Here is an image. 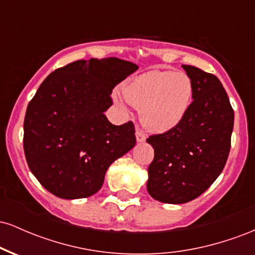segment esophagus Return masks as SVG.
I'll list each match as a JSON object with an SVG mask.
<instances>
[{
  "label": "esophagus",
  "mask_w": 255,
  "mask_h": 255,
  "mask_svg": "<svg viewBox=\"0 0 255 255\" xmlns=\"http://www.w3.org/2000/svg\"><path fill=\"white\" fill-rule=\"evenodd\" d=\"M136 141L137 142H144L146 140V134L140 128H136Z\"/></svg>",
  "instance_id": "esophagus-1"
}]
</instances>
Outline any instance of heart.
Here are the masks:
<instances>
[{"instance_id": "obj_1", "label": "heart", "mask_w": 255, "mask_h": 255, "mask_svg": "<svg viewBox=\"0 0 255 255\" xmlns=\"http://www.w3.org/2000/svg\"><path fill=\"white\" fill-rule=\"evenodd\" d=\"M126 99L139 108L141 122L152 131H166L182 121L193 97V85L186 73L150 71L126 85Z\"/></svg>"}]
</instances>
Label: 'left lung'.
<instances>
[{
  "instance_id": "1",
  "label": "left lung",
  "mask_w": 255,
  "mask_h": 255,
  "mask_svg": "<svg viewBox=\"0 0 255 255\" xmlns=\"http://www.w3.org/2000/svg\"><path fill=\"white\" fill-rule=\"evenodd\" d=\"M193 85V102L176 127L146 139L154 148L147 192L165 204H184L215 182L227 163L234 110L219 79L183 64Z\"/></svg>"
}]
</instances>
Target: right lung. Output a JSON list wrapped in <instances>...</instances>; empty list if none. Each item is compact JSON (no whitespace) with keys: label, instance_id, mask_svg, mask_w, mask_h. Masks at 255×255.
I'll return each mask as SVG.
<instances>
[{"label":"right lung","instance_id":"right-lung-1","mask_svg":"<svg viewBox=\"0 0 255 255\" xmlns=\"http://www.w3.org/2000/svg\"><path fill=\"white\" fill-rule=\"evenodd\" d=\"M136 69L115 57L79 60L40 84L26 110L24 151L44 188L62 199L91 197L111 163L134 147L133 122L115 126L104 111L114 87Z\"/></svg>","mask_w":255,"mask_h":255}]
</instances>
